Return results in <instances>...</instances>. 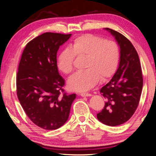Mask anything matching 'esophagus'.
I'll return each instance as SVG.
<instances>
[{
    "instance_id": "obj_1",
    "label": "esophagus",
    "mask_w": 156,
    "mask_h": 156,
    "mask_svg": "<svg viewBox=\"0 0 156 156\" xmlns=\"http://www.w3.org/2000/svg\"><path fill=\"white\" fill-rule=\"evenodd\" d=\"M80 95L82 97H89V96H92L91 94H88V93H81Z\"/></svg>"
}]
</instances>
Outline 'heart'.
I'll return each instance as SVG.
<instances>
[{"mask_svg": "<svg viewBox=\"0 0 156 156\" xmlns=\"http://www.w3.org/2000/svg\"><path fill=\"white\" fill-rule=\"evenodd\" d=\"M84 71L76 73L68 80V87L73 91H86L93 88L99 80L105 81L117 69L120 51L115 41L105 40L91 34L78 36L60 52L57 67L65 75L73 70L75 58H84Z\"/></svg>", "mask_w": 156, "mask_h": 156, "instance_id": "heart-1", "label": "heart"}]
</instances>
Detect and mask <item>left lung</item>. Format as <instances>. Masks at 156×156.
<instances>
[{"mask_svg": "<svg viewBox=\"0 0 156 156\" xmlns=\"http://www.w3.org/2000/svg\"><path fill=\"white\" fill-rule=\"evenodd\" d=\"M106 30L119 44L120 60L112 80L100 89L106 102L97 118L105 125L114 126L126 122L135 113L140 99L143 78L138 54L130 41L118 31Z\"/></svg>", "mask_w": 156, "mask_h": 156, "instance_id": "obj_1", "label": "left lung"}]
</instances>
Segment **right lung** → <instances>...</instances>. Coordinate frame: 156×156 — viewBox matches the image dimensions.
<instances>
[{
    "instance_id": "1",
    "label": "right lung",
    "mask_w": 156,
    "mask_h": 156,
    "mask_svg": "<svg viewBox=\"0 0 156 156\" xmlns=\"http://www.w3.org/2000/svg\"><path fill=\"white\" fill-rule=\"evenodd\" d=\"M72 34L46 32L29 42L16 76L18 100L39 127L54 130L67 122L76 94H67L57 67V51ZM63 93V96L60 94Z\"/></svg>"
}]
</instances>
